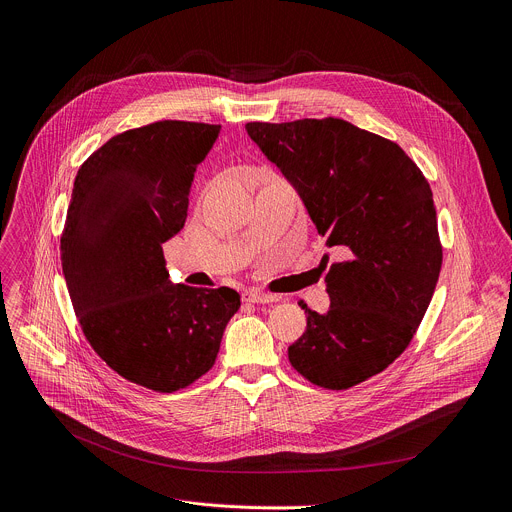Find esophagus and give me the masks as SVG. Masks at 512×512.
Returning <instances> with one entry per match:
<instances>
[{
	"mask_svg": "<svg viewBox=\"0 0 512 512\" xmlns=\"http://www.w3.org/2000/svg\"><path fill=\"white\" fill-rule=\"evenodd\" d=\"M243 302H249V304H273V302H277V298L271 296V294L259 292V290H249V292L243 294Z\"/></svg>",
	"mask_w": 512,
	"mask_h": 512,
	"instance_id": "obj_1",
	"label": "esophagus"
}]
</instances>
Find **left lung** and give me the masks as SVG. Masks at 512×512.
<instances>
[{
    "label": "left lung",
    "instance_id": "left-lung-1",
    "mask_svg": "<svg viewBox=\"0 0 512 512\" xmlns=\"http://www.w3.org/2000/svg\"><path fill=\"white\" fill-rule=\"evenodd\" d=\"M245 128L341 255L324 275L329 312L302 304L288 359L318 388H353L404 353L433 298L443 247L429 181L394 141L341 118Z\"/></svg>",
    "mask_w": 512,
    "mask_h": 512
}]
</instances>
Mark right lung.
I'll return each mask as SVG.
<instances>
[{"label":"right lung","mask_w":512,"mask_h":512,"mask_svg":"<svg viewBox=\"0 0 512 512\" xmlns=\"http://www.w3.org/2000/svg\"><path fill=\"white\" fill-rule=\"evenodd\" d=\"M218 132L161 120L112 136L79 167L67 208L61 265L79 327L118 376L155 392L183 390L210 371L241 308L230 288L173 284L163 255Z\"/></svg>","instance_id":"right-lung-1"}]
</instances>
